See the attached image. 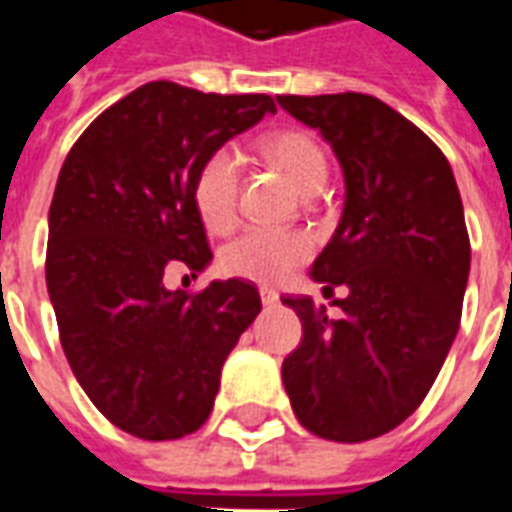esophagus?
<instances>
[{
  "mask_svg": "<svg viewBox=\"0 0 512 512\" xmlns=\"http://www.w3.org/2000/svg\"><path fill=\"white\" fill-rule=\"evenodd\" d=\"M260 301H263L266 307H274V304H279V293L271 288H260Z\"/></svg>",
  "mask_w": 512,
  "mask_h": 512,
  "instance_id": "34e87169",
  "label": "esophagus"
}]
</instances>
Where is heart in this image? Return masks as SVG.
<instances>
[{
  "instance_id": "1",
  "label": "heart",
  "mask_w": 512,
  "mask_h": 512,
  "mask_svg": "<svg viewBox=\"0 0 512 512\" xmlns=\"http://www.w3.org/2000/svg\"><path fill=\"white\" fill-rule=\"evenodd\" d=\"M266 158L285 172V178L301 191L315 194L326 183L329 161L318 139L307 131H279L263 145ZM238 189H241V158L233 147H216L202 158L191 180V200L202 224L213 233L230 230L238 216ZM312 238L299 230L274 227H246L233 241H227L219 263L233 277L277 285L290 277L301 263L312 257Z\"/></svg>"
}]
</instances>
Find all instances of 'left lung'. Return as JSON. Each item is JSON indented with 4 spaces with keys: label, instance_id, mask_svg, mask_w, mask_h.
Returning <instances> with one entry per match:
<instances>
[{
    "label": "left lung",
    "instance_id": "1",
    "mask_svg": "<svg viewBox=\"0 0 512 512\" xmlns=\"http://www.w3.org/2000/svg\"><path fill=\"white\" fill-rule=\"evenodd\" d=\"M318 128L345 175L343 219L312 277L348 288L340 318L285 296L304 326L282 362L290 406L329 441H367L419 408L461 326L472 246L461 191L436 142L365 93L277 95Z\"/></svg>",
    "mask_w": 512,
    "mask_h": 512
}]
</instances>
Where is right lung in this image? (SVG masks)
<instances>
[{
    "mask_svg": "<svg viewBox=\"0 0 512 512\" xmlns=\"http://www.w3.org/2000/svg\"><path fill=\"white\" fill-rule=\"evenodd\" d=\"M266 112L271 95L147 82L95 117L60 169L46 285L62 351L93 406L136 439L205 425L224 359L263 307L246 279L191 293L164 277L208 266L194 172Z\"/></svg>",
    "mask_w": 512,
    "mask_h": 512,
    "instance_id": "add662e5",
    "label": "right lung"
}]
</instances>
